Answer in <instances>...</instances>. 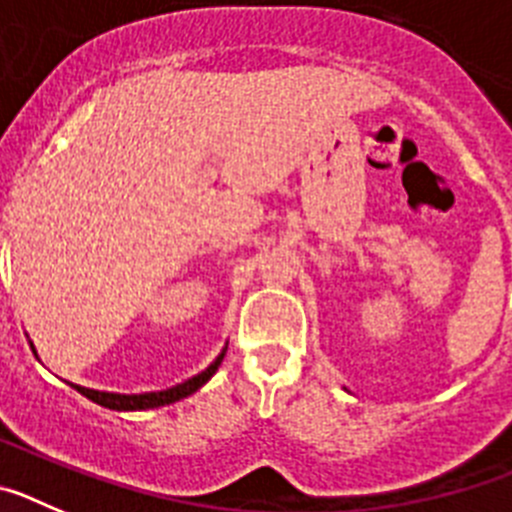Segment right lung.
Returning <instances> with one entry per match:
<instances>
[{
    "label": "right lung",
    "instance_id": "obj_1",
    "mask_svg": "<svg viewBox=\"0 0 512 512\" xmlns=\"http://www.w3.org/2000/svg\"><path fill=\"white\" fill-rule=\"evenodd\" d=\"M228 348V346H225ZM225 348L223 354L217 356L210 366H207L205 372L197 374V377L187 379V382L176 384L171 390H161V392H143V395H117V392H99V390H89V387H79L74 384L76 392H81L84 397H89L92 402L102 405V408H110V410H151V408H161V405H171L176 400H184V397L194 395V392L200 390L202 384L217 372V366L223 364V356H225Z\"/></svg>",
    "mask_w": 512,
    "mask_h": 512
}]
</instances>
